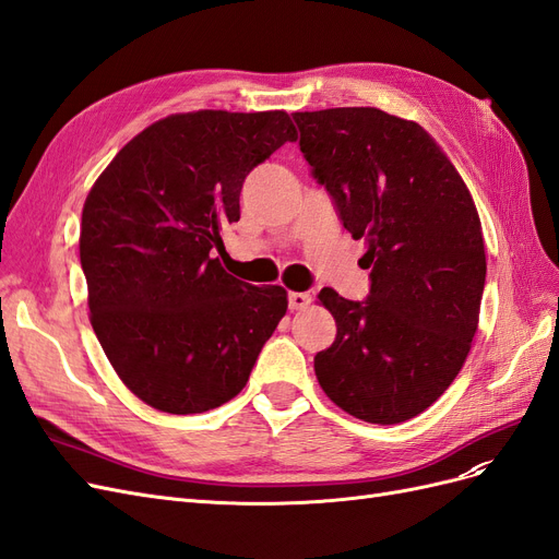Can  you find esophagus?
Returning <instances> with one entry per match:
<instances>
[{
  "mask_svg": "<svg viewBox=\"0 0 559 559\" xmlns=\"http://www.w3.org/2000/svg\"><path fill=\"white\" fill-rule=\"evenodd\" d=\"M312 296L310 294H300V292H292L289 294V310H306L310 306Z\"/></svg>",
  "mask_w": 559,
  "mask_h": 559,
  "instance_id": "1",
  "label": "esophagus"
}]
</instances>
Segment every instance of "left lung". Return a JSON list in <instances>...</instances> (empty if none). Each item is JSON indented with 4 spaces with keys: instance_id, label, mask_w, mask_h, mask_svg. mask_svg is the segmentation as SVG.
<instances>
[{
    "instance_id": "1",
    "label": "left lung",
    "mask_w": 559,
    "mask_h": 559,
    "mask_svg": "<svg viewBox=\"0 0 559 559\" xmlns=\"http://www.w3.org/2000/svg\"><path fill=\"white\" fill-rule=\"evenodd\" d=\"M300 151L337 218L366 242V300L321 289L335 341L317 352L326 396L370 425L427 411L478 329L485 245L464 179L431 134L376 107L296 111Z\"/></svg>"
}]
</instances>
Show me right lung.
I'll return each instance as SVG.
<instances>
[{"label":"right lung","mask_w":559,"mask_h":559,"mask_svg":"<svg viewBox=\"0 0 559 559\" xmlns=\"http://www.w3.org/2000/svg\"><path fill=\"white\" fill-rule=\"evenodd\" d=\"M296 140L286 111L175 114L91 189L79 238L91 324L151 408L195 415L238 396L284 317L282 286L233 277L212 251L240 218L247 175Z\"/></svg>","instance_id":"add662e5"}]
</instances>
